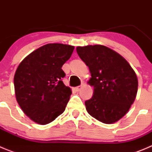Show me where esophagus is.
Here are the masks:
<instances>
[{
  "label": "esophagus",
  "mask_w": 152,
  "mask_h": 152,
  "mask_svg": "<svg viewBox=\"0 0 152 152\" xmlns=\"http://www.w3.org/2000/svg\"><path fill=\"white\" fill-rule=\"evenodd\" d=\"M83 86L82 85H80L78 86V87H77V88H75V90H76V91H80V89L82 88Z\"/></svg>",
  "instance_id": "1"
}]
</instances>
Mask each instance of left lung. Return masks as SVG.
<instances>
[{"instance_id":"obj_1","label":"left lung","mask_w":152,"mask_h":152,"mask_svg":"<svg viewBox=\"0 0 152 152\" xmlns=\"http://www.w3.org/2000/svg\"><path fill=\"white\" fill-rule=\"evenodd\" d=\"M79 57L88 66L94 96L85 102L92 117L106 124L119 121L128 113L138 91L135 71L124 58L102 45L77 46Z\"/></svg>"}]
</instances>
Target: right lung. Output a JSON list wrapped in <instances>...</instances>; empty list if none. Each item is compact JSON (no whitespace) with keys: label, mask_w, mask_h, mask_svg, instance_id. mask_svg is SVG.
I'll return each mask as SVG.
<instances>
[{"label":"right lung","mask_w":152,"mask_h":152,"mask_svg":"<svg viewBox=\"0 0 152 152\" xmlns=\"http://www.w3.org/2000/svg\"><path fill=\"white\" fill-rule=\"evenodd\" d=\"M75 46L49 43L28 55L18 65L13 82L16 99L23 113L40 125L54 121L65 110L72 90L64 84L63 64Z\"/></svg>","instance_id":"obj_1"}]
</instances>
